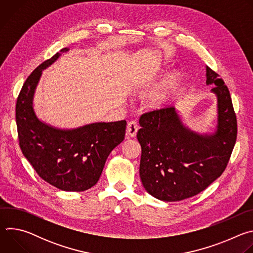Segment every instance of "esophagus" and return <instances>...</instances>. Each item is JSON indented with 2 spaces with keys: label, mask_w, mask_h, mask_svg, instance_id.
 Segmentation results:
<instances>
[{
  "label": "esophagus",
  "mask_w": 253,
  "mask_h": 253,
  "mask_svg": "<svg viewBox=\"0 0 253 253\" xmlns=\"http://www.w3.org/2000/svg\"><path fill=\"white\" fill-rule=\"evenodd\" d=\"M138 131V125L135 121H130L127 124L126 128V135L129 137H135Z\"/></svg>",
  "instance_id": "34e87169"
}]
</instances>
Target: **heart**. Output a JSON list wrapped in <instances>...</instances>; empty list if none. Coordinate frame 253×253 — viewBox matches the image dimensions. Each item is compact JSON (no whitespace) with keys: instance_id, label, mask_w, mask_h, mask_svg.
<instances>
[{"instance_id":"1","label":"heart","mask_w":253,"mask_h":253,"mask_svg":"<svg viewBox=\"0 0 253 253\" xmlns=\"http://www.w3.org/2000/svg\"><path fill=\"white\" fill-rule=\"evenodd\" d=\"M179 84L180 74L178 72H172L147 92L145 96L146 103L149 107L155 109L163 107L175 95Z\"/></svg>"}]
</instances>
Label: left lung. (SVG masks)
Instances as JSON below:
<instances>
[{
    "mask_svg": "<svg viewBox=\"0 0 253 253\" xmlns=\"http://www.w3.org/2000/svg\"><path fill=\"white\" fill-rule=\"evenodd\" d=\"M206 84L217 97V127L198 134L185 127L174 107L141 115L137 139L141 145L140 178L145 190L163 201L192 197L225 170L237 137V121L229 90L206 67Z\"/></svg>",
    "mask_w": 253,
    "mask_h": 253,
    "instance_id": "8db88e82",
    "label": "left lung"
}]
</instances>
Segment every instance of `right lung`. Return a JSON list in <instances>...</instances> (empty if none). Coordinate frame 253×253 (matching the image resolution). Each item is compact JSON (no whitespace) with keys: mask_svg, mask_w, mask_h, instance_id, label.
Here are the masks:
<instances>
[{"mask_svg":"<svg viewBox=\"0 0 253 253\" xmlns=\"http://www.w3.org/2000/svg\"><path fill=\"white\" fill-rule=\"evenodd\" d=\"M60 55L43 62L25 81L17 99L16 123L21 150L37 174L58 189L79 192L98 182L108 156L124 140L127 123L99 122L62 130L37 118L33 109L35 89L42 71Z\"/></svg>","mask_w":253,"mask_h":253,"instance_id":"1","label":"right lung"}]
</instances>
